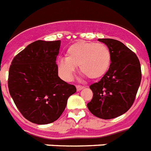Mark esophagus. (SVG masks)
I'll return each mask as SVG.
<instances>
[{
    "instance_id": "34e87169",
    "label": "esophagus",
    "mask_w": 151,
    "mask_h": 151,
    "mask_svg": "<svg viewBox=\"0 0 151 151\" xmlns=\"http://www.w3.org/2000/svg\"><path fill=\"white\" fill-rule=\"evenodd\" d=\"M85 86H76V89L77 91H80L83 89H84Z\"/></svg>"
}]
</instances>
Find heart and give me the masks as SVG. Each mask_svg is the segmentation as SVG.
Instances as JSON below:
<instances>
[{"label":"heart","mask_w":151,"mask_h":151,"mask_svg":"<svg viewBox=\"0 0 151 151\" xmlns=\"http://www.w3.org/2000/svg\"><path fill=\"white\" fill-rule=\"evenodd\" d=\"M66 55L57 60L58 74L66 82L73 78L77 65L85 76L98 78L106 73L111 62L110 50L103 43L80 41L71 45Z\"/></svg>","instance_id":"heart-1"}]
</instances>
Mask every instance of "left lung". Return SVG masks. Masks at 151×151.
Wrapping results in <instances>:
<instances>
[{"label":"left lung","mask_w":151,"mask_h":151,"mask_svg":"<svg viewBox=\"0 0 151 151\" xmlns=\"http://www.w3.org/2000/svg\"><path fill=\"white\" fill-rule=\"evenodd\" d=\"M111 52L109 70L98 83L89 86L93 97L87 104L92 114L103 119L123 115L131 107L141 81L137 56L119 41L99 38Z\"/></svg>","instance_id":"1"}]
</instances>
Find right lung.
I'll return each instance as SVG.
<instances>
[{
    "label": "right lung",
    "mask_w": 151,
    "mask_h": 151,
    "mask_svg": "<svg viewBox=\"0 0 151 151\" xmlns=\"http://www.w3.org/2000/svg\"><path fill=\"white\" fill-rule=\"evenodd\" d=\"M61 41L38 40L14 58L9 68L8 89L23 116L36 124L53 123L76 92L58 76L56 58Z\"/></svg>",
    "instance_id": "1"
}]
</instances>
